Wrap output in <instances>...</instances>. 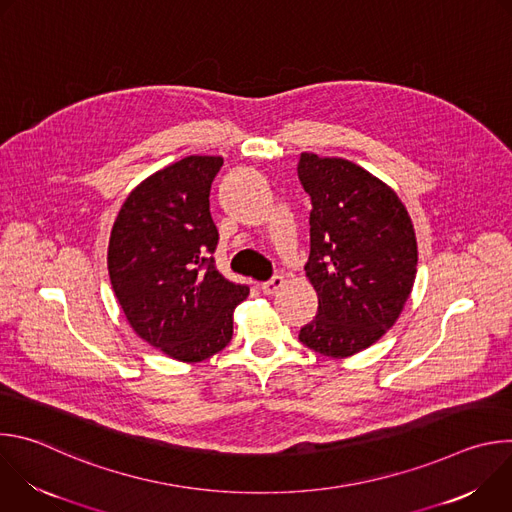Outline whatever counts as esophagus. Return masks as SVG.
Returning a JSON list of instances; mask_svg holds the SVG:
<instances>
[{
    "label": "esophagus",
    "mask_w": 512,
    "mask_h": 512,
    "mask_svg": "<svg viewBox=\"0 0 512 512\" xmlns=\"http://www.w3.org/2000/svg\"><path fill=\"white\" fill-rule=\"evenodd\" d=\"M283 283H285V281H283V277H281V275H273L271 279H267V281H263V283H261V291H263L265 296H273L275 291H277Z\"/></svg>",
    "instance_id": "34e87169"
}]
</instances>
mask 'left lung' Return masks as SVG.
I'll list each match as a JSON object with an SVG mask.
<instances>
[{"label": "left lung", "mask_w": 512, "mask_h": 512, "mask_svg": "<svg viewBox=\"0 0 512 512\" xmlns=\"http://www.w3.org/2000/svg\"><path fill=\"white\" fill-rule=\"evenodd\" d=\"M298 176L312 198L304 269L318 294L300 342L324 356H352L397 322L411 296L413 223L395 190L348 160L304 152Z\"/></svg>", "instance_id": "1"}]
</instances>
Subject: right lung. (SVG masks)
<instances>
[{
	"instance_id": "add662e5",
	"label": "right lung",
	"mask_w": 512,
	"mask_h": 512,
	"mask_svg": "<svg viewBox=\"0 0 512 512\" xmlns=\"http://www.w3.org/2000/svg\"><path fill=\"white\" fill-rule=\"evenodd\" d=\"M221 156H188L125 198L109 239L117 302L139 338L182 362H200L233 338L249 287L218 273L210 186Z\"/></svg>"
}]
</instances>
